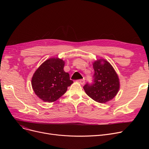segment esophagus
I'll use <instances>...</instances> for the list:
<instances>
[{
    "label": "esophagus",
    "instance_id": "1",
    "mask_svg": "<svg viewBox=\"0 0 149 149\" xmlns=\"http://www.w3.org/2000/svg\"><path fill=\"white\" fill-rule=\"evenodd\" d=\"M77 82L79 83L80 84L83 85L84 84V82H85V80L84 79H81V80H77Z\"/></svg>",
    "mask_w": 149,
    "mask_h": 149
}]
</instances>
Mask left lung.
<instances>
[{"mask_svg":"<svg viewBox=\"0 0 149 149\" xmlns=\"http://www.w3.org/2000/svg\"><path fill=\"white\" fill-rule=\"evenodd\" d=\"M103 61L104 63L100 62ZM94 74L92 83H87L83 89L86 94L100 103H105L117 94L120 89L118 75L109 63L100 60L93 63Z\"/></svg>","mask_w":149,"mask_h":149,"instance_id":"obj_1","label":"left lung"}]
</instances>
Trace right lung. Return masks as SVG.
Listing matches in <instances>:
<instances>
[{"label": "right lung", "mask_w": 149, "mask_h": 149, "mask_svg": "<svg viewBox=\"0 0 149 149\" xmlns=\"http://www.w3.org/2000/svg\"><path fill=\"white\" fill-rule=\"evenodd\" d=\"M65 61L58 58L46 60L34 74L31 83L36 94L45 102H54L66 92L73 81L63 70Z\"/></svg>", "instance_id": "1"}]
</instances>
